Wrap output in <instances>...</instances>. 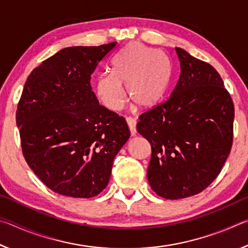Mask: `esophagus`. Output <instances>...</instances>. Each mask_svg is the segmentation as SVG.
<instances>
[{"label":"esophagus","instance_id":"obj_1","mask_svg":"<svg viewBox=\"0 0 248 248\" xmlns=\"http://www.w3.org/2000/svg\"><path fill=\"white\" fill-rule=\"evenodd\" d=\"M127 124L129 125V129H130V132H131V136H136L137 134V121L136 119L133 118V117H127Z\"/></svg>","mask_w":248,"mask_h":248}]
</instances>
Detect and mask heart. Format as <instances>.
<instances>
[{
    "instance_id": "obj_1",
    "label": "heart",
    "mask_w": 248,
    "mask_h": 248,
    "mask_svg": "<svg viewBox=\"0 0 248 248\" xmlns=\"http://www.w3.org/2000/svg\"><path fill=\"white\" fill-rule=\"evenodd\" d=\"M112 73L102 72L95 79L96 97L109 110L124 107L125 95L140 107H150L162 98L170 79L164 54L141 44H131L111 62Z\"/></svg>"
}]
</instances>
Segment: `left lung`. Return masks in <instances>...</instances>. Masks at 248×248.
Masks as SVG:
<instances>
[{
  "label": "left lung",
  "mask_w": 248,
  "mask_h": 248,
  "mask_svg": "<svg viewBox=\"0 0 248 248\" xmlns=\"http://www.w3.org/2000/svg\"><path fill=\"white\" fill-rule=\"evenodd\" d=\"M175 50L179 74L173 91L137 124L152 150L150 186L170 200L199 194L217 177L232 148L234 120L233 100L217 71Z\"/></svg>",
  "instance_id": "obj_1"
}]
</instances>
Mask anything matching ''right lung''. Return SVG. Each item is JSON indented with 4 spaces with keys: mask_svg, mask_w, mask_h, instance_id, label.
Instances as JSON below:
<instances>
[{
    "mask_svg": "<svg viewBox=\"0 0 248 248\" xmlns=\"http://www.w3.org/2000/svg\"><path fill=\"white\" fill-rule=\"evenodd\" d=\"M116 47L64 48L25 83L16 110L23 155L59 195L91 198L102 192L130 137L125 119L99 105L91 85L95 69Z\"/></svg>",
    "mask_w": 248,
    "mask_h": 248,
    "instance_id": "right-lung-1",
    "label": "right lung"
}]
</instances>
